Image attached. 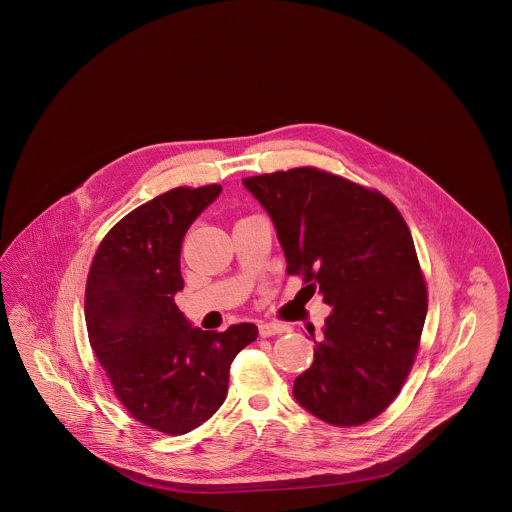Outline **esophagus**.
I'll return each instance as SVG.
<instances>
[{
	"label": "esophagus",
	"mask_w": 512,
	"mask_h": 512,
	"mask_svg": "<svg viewBox=\"0 0 512 512\" xmlns=\"http://www.w3.org/2000/svg\"><path fill=\"white\" fill-rule=\"evenodd\" d=\"M290 328L286 324H280V322H263L259 324V334L261 338H270V336H278V334H284L288 332Z\"/></svg>",
	"instance_id": "obj_1"
}]
</instances>
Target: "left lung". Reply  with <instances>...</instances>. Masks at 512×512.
I'll use <instances>...</instances> for the list:
<instances>
[{
	"label": "left lung",
	"mask_w": 512,
	"mask_h": 512,
	"mask_svg": "<svg viewBox=\"0 0 512 512\" xmlns=\"http://www.w3.org/2000/svg\"><path fill=\"white\" fill-rule=\"evenodd\" d=\"M267 209L290 276L332 307L297 403L334 426L390 407L413 368L428 311L413 236L378 190L317 167L244 178Z\"/></svg>",
	"instance_id": "1"
}]
</instances>
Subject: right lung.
<instances>
[{
	"label": "right lung",
	"instance_id": "obj_1",
	"mask_svg": "<svg viewBox=\"0 0 512 512\" xmlns=\"http://www.w3.org/2000/svg\"><path fill=\"white\" fill-rule=\"evenodd\" d=\"M220 184L180 186L122 217L101 240L86 280L88 340L122 407L138 422L182 436L219 411L234 357L257 326L192 328L174 303L184 288L182 240Z\"/></svg>",
	"mask_w": 512,
	"mask_h": 512
}]
</instances>
